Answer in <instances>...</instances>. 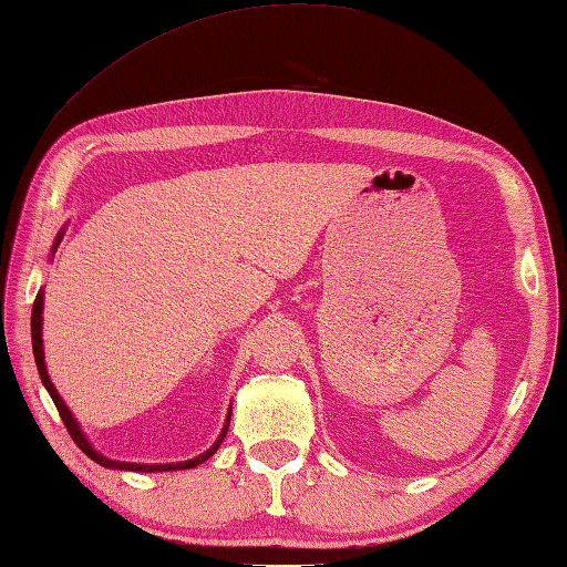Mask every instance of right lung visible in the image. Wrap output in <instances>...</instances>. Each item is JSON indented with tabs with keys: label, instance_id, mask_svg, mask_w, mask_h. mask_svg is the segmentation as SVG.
<instances>
[{
	"label": "right lung",
	"instance_id": "right-lung-1",
	"mask_svg": "<svg viewBox=\"0 0 567 567\" xmlns=\"http://www.w3.org/2000/svg\"><path fill=\"white\" fill-rule=\"evenodd\" d=\"M58 244H60V239H58ZM55 248H58V246H55ZM41 313H43V292H38V297H35V301H33V311H31V343H33V358H35V364H38V374H41L43 384H45V389H48V393H50L52 403H55V408H58V413H60V417H62L64 427H68V432H70V437L74 440V444H76L79 450H82L89 458H94L96 464H101V466H105V468H123V471H144V473H152V471H181V468H195L197 464L207 462V458L213 456V454L219 450V444H221V440H224V434H227V427H229L231 411H229V415H227V423H224V430H221V434H219V440H217L213 446H209V450H207L205 454L190 458V462H181V464H156V466L125 464V462H113V458H105V456H101L99 452L91 450V444L86 442V437L82 434V430H79V425H76V420H74V417H72V413L68 411V405H64V401L60 399V393L55 391V386H52V381H50V377H48L45 360H43Z\"/></svg>",
	"mask_w": 567,
	"mask_h": 567
}]
</instances>
